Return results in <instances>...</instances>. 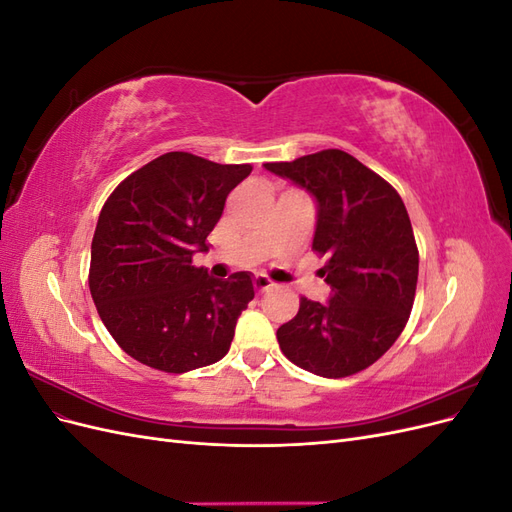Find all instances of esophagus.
I'll use <instances>...</instances> for the list:
<instances>
[{
    "label": "esophagus",
    "instance_id": "34e87169",
    "mask_svg": "<svg viewBox=\"0 0 512 512\" xmlns=\"http://www.w3.org/2000/svg\"><path fill=\"white\" fill-rule=\"evenodd\" d=\"M275 284L269 280V277L267 275H256L254 277V288L258 290V292H267L269 288H273Z\"/></svg>",
    "mask_w": 512,
    "mask_h": 512
}]
</instances>
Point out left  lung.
I'll return each instance as SVG.
<instances>
[{
	"label": "left lung",
	"mask_w": 512,
	"mask_h": 512,
	"mask_svg": "<svg viewBox=\"0 0 512 512\" xmlns=\"http://www.w3.org/2000/svg\"><path fill=\"white\" fill-rule=\"evenodd\" d=\"M265 168L316 198L312 250L327 256L322 275L331 286L329 303L301 297L277 342L288 361L316 376L359 374L395 344L414 305L418 247L404 200L342 149Z\"/></svg>",
	"instance_id": "obj_1"
}]
</instances>
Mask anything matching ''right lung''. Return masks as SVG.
<instances>
[{
  "label": "right lung",
  "mask_w": 512,
  "mask_h": 512,
  "mask_svg": "<svg viewBox=\"0 0 512 512\" xmlns=\"http://www.w3.org/2000/svg\"><path fill=\"white\" fill-rule=\"evenodd\" d=\"M252 164L170 151L106 198L91 241L89 290L119 348L166 374L220 361L254 299L245 271L215 280L192 265Z\"/></svg>",
  "instance_id": "1"
}]
</instances>
